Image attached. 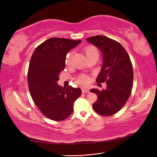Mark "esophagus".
Masks as SVG:
<instances>
[{"instance_id":"obj_1","label":"esophagus","mask_w":157,"mask_h":157,"mask_svg":"<svg viewBox=\"0 0 157 157\" xmlns=\"http://www.w3.org/2000/svg\"><path fill=\"white\" fill-rule=\"evenodd\" d=\"M90 90L86 88H82V94H86V93H89Z\"/></svg>"}]
</instances>
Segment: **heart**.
I'll return each mask as SVG.
<instances>
[{
    "instance_id": "obj_1",
    "label": "heart",
    "mask_w": 157,
    "mask_h": 157,
    "mask_svg": "<svg viewBox=\"0 0 157 157\" xmlns=\"http://www.w3.org/2000/svg\"><path fill=\"white\" fill-rule=\"evenodd\" d=\"M84 52L86 54L87 58H89L94 54H98V50L96 46H88L84 49ZM71 59H72V52H69L66 56L65 63L67 65H69L71 63ZM90 82V78L86 75H81L76 78V82L81 86H86Z\"/></svg>"
}]
</instances>
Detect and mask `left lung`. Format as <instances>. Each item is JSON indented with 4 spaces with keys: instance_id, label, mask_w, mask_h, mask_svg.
<instances>
[{
    "instance_id": "obj_1",
    "label": "left lung",
    "mask_w": 157,
    "mask_h": 157,
    "mask_svg": "<svg viewBox=\"0 0 157 157\" xmlns=\"http://www.w3.org/2000/svg\"><path fill=\"white\" fill-rule=\"evenodd\" d=\"M86 40L102 52L103 67L96 81L107 84L102 90H90L98 96L93 109L99 115L111 116L124 107L131 94L134 80L132 61L124 47L110 38L97 35Z\"/></svg>"
}]
</instances>
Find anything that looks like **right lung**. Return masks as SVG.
Here are the masks:
<instances>
[{
    "mask_svg": "<svg viewBox=\"0 0 157 157\" xmlns=\"http://www.w3.org/2000/svg\"><path fill=\"white\" fill-rule=\"evenodd\" d=\"M80 42L51 38L38 46L31 56L28 86L38 109L50 120L61 121L68 118L73 112L74 101L81 95L78 88H63L57 84L65 69L67 52Z\"/></svg>",
    "mask_w": 157,
    "mask_h": 157,
    "instance_id": "1",
    "label": "right lung"
}]
</instances>
